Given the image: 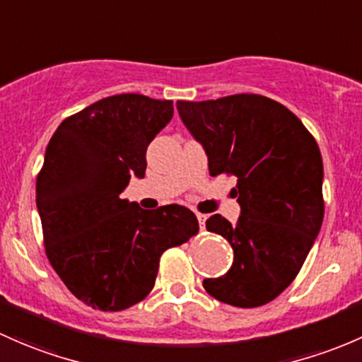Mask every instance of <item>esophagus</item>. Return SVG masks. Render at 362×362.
I'll return each mask as SVG.
<instances>
[{"mask_svg": "<svg viewBox=\"0 0 362 362\" xmlns=\"http://www.w3.org/2000/svg\"><path fill=\"white\" fill-rule=\"evenodd\" d=\"M197 219H199L200 228H204V226H206V219H207V216H206V214H197Z\"/></svg>", "mask_w": 362, "mask_h": 362, "instance_id": "obj_1", "label": "esophagus"}]
</instances>
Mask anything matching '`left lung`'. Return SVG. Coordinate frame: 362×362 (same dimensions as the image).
I'll use <instances>...</instances> for the list:
<instances>
[{"label":"left lung","mask_w":362,"mask_h":362,"mask_svg":"<svg viewBox=\"0 0 362 362\" xmlns=\"http://www.w3.org/2000/svg\"><path fill=\"white\" fill-rule=\"evenodd\" d=\"M176 106L206 151L209 174L237 177L235 225L219 214L206 221L232 245V268L206 279L204 288L233 307H262L291 284L319 235L324 169L317 143L288 107L258 94Z\"/></svg>","instance_id":"left-lung-1"}]
</instances>
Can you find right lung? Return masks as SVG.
I'll list each match as a JSON object with an SVG mask.
<instances>
[{
    "label": "right lung",
    "mask_w": 362,
    "mask_h": 362,
    "mask_svg": "<svg viewBox=\"0 0 362 362\" xmlns=\"http://www.w3.org/2000/svg\"><path fill=\"white\" fill-rule=\"evenodd\" d=\"M173 100L118 94L57 127L36 180L48 262L78 300L118 312L155 286L160 256L199 232L189 209L153 211L120 199L144 177L148 144L170 122Z\"/></svg>",
    "instance_id": "1"
}]
</instances>
